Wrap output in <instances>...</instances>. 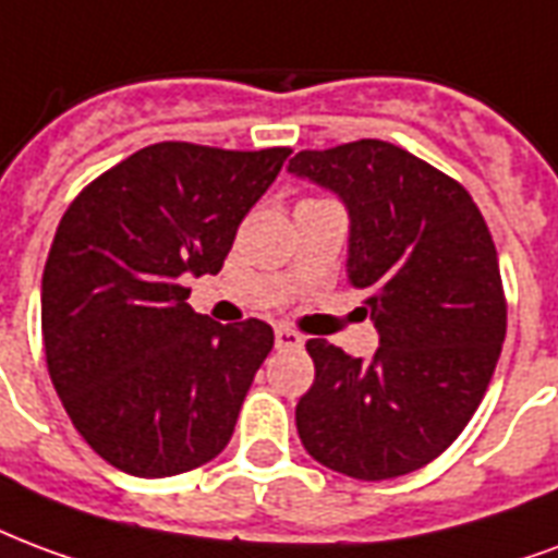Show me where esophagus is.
Here are the masks:
<instances>
[{"mask_svg": "<svg viewBox=\"0 0 558 558\" xmlns=\"http://www.w3.org/2000/svg\"><path fill=\"white\" fill-rule=\"evenodd\" d=\"M275 342H278V349H299L304 337L299 331H292L290 325H278L275 328Z\"/></svg>", "mask_w": 558, "mask_h": 558, "instance_id": "obj_1", "label": "esophagus"}]
</instances>
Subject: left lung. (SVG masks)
<instances>
[{
    "label": "left lung",
    "mask_w": 558,
    "mask_h": 558,
    "mask_svg": "<svg viewBox=\"0 0 558 558\" xmlns=\"http://www.w3.org/2000/svg\"><path fill=\"white\" fill-rule=\"evenodd\" d=\"M290 171L349 206V283L381 337L373 361L307 340L316 378L295 408L301 444L352 478L405 476L464 432L502 352L490 230L458 180L378 138L301 150Z\"/></svg>",
    "instance_id": "obj_1"
}]
</instances>
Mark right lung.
I'll use <instances>...</instances> for the list:
<instances>
[{
	"instance_id": "right-lung-1",
	"label": "right lung",
	"mask_w": 558,
	"mask_h": 558,
	"mask_svg": "<svg viewBox=\"0 0 558 558\" xmlns=\"http://www.w3.org/2000/svg\"><path fill=\"white\" fill-rule=\"evenodd\" d=\"M290 153L150 144L90 180L61 216L40 287L47 369L111 468L177 476L233 437L275 331L201 316L185 280L221 271Z\"/></svg>"
}]
</instances>
